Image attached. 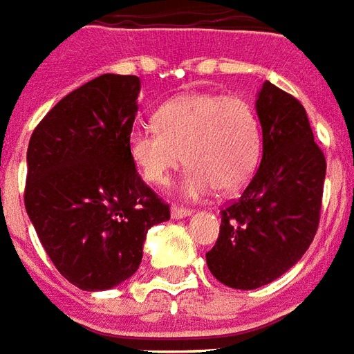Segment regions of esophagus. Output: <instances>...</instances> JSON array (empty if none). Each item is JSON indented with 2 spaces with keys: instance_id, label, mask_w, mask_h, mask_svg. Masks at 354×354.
Listing matches in <instances>:
<instances>
[{
  "instance_id": "esophagus-1",
  "label": "esophagus",
  "mask_w": 354,
  "mask_h": 354,
  "mask_svg": "<svg viewBox=\"0 0 354 354\" xmlns=\"http://www.w3.org/2000/svg\"><path fill=\"white\" fill-rule=\"evenodd\" d=\"M170 214H172V217L180 219V217L191 216L193 210H191V208H184V206H178V204H174V206H172V210H170Z\"/></svg>"
}]
</instances>
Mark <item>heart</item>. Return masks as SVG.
<instances>
[{
	"instance_id": "heart-1",
	"label": "heart",
	"mask_w": 354,
	"mask_h": 354,
	"mask_svg": "<svg viewBox=\"0 0 354 354\" xmlns=\"http://www.w3.org/2000/svg\"><path fill=\"white\" fill-rule=\"evenodd\" d=\"M157 127H135L129 153L146 182L165 184L184 163V191L203 197L232 193L248 184L261 151L255 109L240 95L191 93L170 99L156 112Z\"/></svg>"
}]
</instances>
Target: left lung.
<instances>
[{
    "instance_id": "8db88e82",
    "label": "left lung",
    "mask_w": 354,
    "mask_h": 354,
    "mask_svg": "<svg viewBox=\"0 0 354 354\" xmlns=\"http://www.w3.org/2000/svg\"><path fill=\"white\" fill-rule=\"evenodd\" d=\"M263 159L242 195L221 210L206 263L217 281L251 290L272 283L315 238L326 161L297 97L263 82L257 99Z\"/></svg>"
}]
</instances>
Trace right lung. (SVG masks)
<instances>
[{"label": "right lung", "instance_id": "1", "mask_svg": "<svg viewBox=\"0 0 354 354\" xmlns=\"http://www.w3.org/2000/svg\"><path fill=\"white\" fill-rule=\"evenodd\" d=\"M138 91V77L101 75L65 95L30 138L26 210L57 272L82 290L133 276L148 230L170 219L129 153Z\"/></svg>", "mask_w": 354, "mask_h": 354}]
</instances>
